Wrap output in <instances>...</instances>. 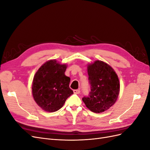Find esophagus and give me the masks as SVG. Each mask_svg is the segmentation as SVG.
<instances>
[{
	"mask_svg": "<svg viewBox=\"0 0 150 150\" xmlns=\"http://www.w3.org/2000/svg\"><path fill=\"white\" fill-rule=\"evenodd\" d=\"M74 94H79L80 93V90L79 89H75L73 91Z\"/></svg>",
	"mask_w": 150,
	"mask_h": 150,
	"instance_id": "obj_1",
	"label": "esophagus"
}]
</instances>
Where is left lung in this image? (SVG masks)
<instances>
[{"label": "left lung", "instance_id": "1", "mask_svg": "<svg viewBox=\"0 0 150 150\" xmlns=\"http://www.w3.org/2000/svg\"><path fill=\"white\" fill-rule=\"evenodd\" d=\"M91 91L83 101L89 110L99 113L108 110L116 101L120 84L114 69L106 62L96 61L88 66Z\"/></svg>", "mask_w": 150, "mask_h": 150}]
</instances>
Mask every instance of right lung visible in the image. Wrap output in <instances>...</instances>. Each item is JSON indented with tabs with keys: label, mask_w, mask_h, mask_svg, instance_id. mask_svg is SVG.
I'll use <instances>...</instances> for the list:
<instances>
[{
	"label": "right lung",
	"mask_w": 150,
	"mask_h": 150,
	"mask_svg": "<svg viewBox=\"0 0 150 150\" xmlns=\"http://www.w3.org/2000/svg\"><path fill=\"white\" fill-rule=\"evenodd\" d=\"M67 64L56 60L45 62L34 75L32 93L34 101L43 110L55 112L61 109L73 94L69 88L70 78L65 75Z\"/></svg>",
	"instance_id": "1"
}]
</instances>
